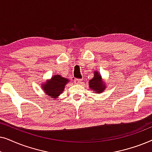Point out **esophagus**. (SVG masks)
<instances>
[{"label":"esophagus","mask_w":152,"mask_h":152,"mask_svg":"<svg viewBox=\"0 0 152 152\" xmlns=\"http://www.w3.org/2000/svg\"><path fill=\"white\" fill-rule=\"evenodd\" d=\"M81 82H82V80H81V79H75L74 80L75 84H80Z\"/></svg>","instance_id":"obj_1"}]
</instances>
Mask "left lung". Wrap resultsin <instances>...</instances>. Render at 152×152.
Here are the masks:
<instances>
[{
  "instance_id": "8db88e82",
  "label": "left lung",
  "mask_w": 152,
  "mask_h": 152,
  "mask_svg": "<svg viewBox=\"0 0 152 152\" xmlns=\"http://www.w3.org/2000/svg\"><path fill=\"white\" fill-rule=\"evenodd\" d=\"M89 87L95 93H101L106 89V84L102 80V76L97 71L94 72V77L89 81Z\"/></svg>"
}]
</instances>
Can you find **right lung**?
I'll return each mask as SVG.
<instances>
[{"label": "right lung", "mask_w": 152, "mask_h": 152, "mask_svg": "<svg viewBox=\"0 0 152 152\" xmlns=\"http://www.w3.org/2000/svg\"><path fill=\"white\" fill-rule=\"evenodd\" d=\"M68 81V79L62 77L59 75H55L42 84V88L47 95L56 99L63 92Z\"/></svg>", "instance_id": "right-lung-1"}]
</instances>
